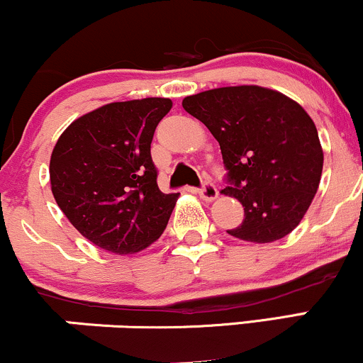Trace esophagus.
<instances>
[{
    "mask_svg": "<svg viewBox=\"0 0 363 363\" xmlns=\"http://www.w3.org/2000/svg\"><path fill=\"white\" fill-rule=\"evenodd\" d=\"M198 194L201 196L205 201H213L216 196H218V189H216V186L211 181H205L203 186L198 189Z\"/></svg>",
    "mask_w": 363,
    "mask_h": 363,
    "instance_id": "34e87169",
    "label": "esophagus"
}]
</instances>
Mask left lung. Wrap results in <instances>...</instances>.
<instances>
[{
    "label": "left lung",
    "instance_id": "1",
    "mask_svg": "<svg viewBox=\"0 0 363 363\" xmlns=\"http://www.w3.org/2000/svg\"><path fill=\"white\" fill-rule=\"evenodd\" d=\"M182 107L220 143L223 193L244 206L242 223L227 234L257 244L289 235L311 206L323 172L309 114L280 91L256 85L201 91Z\"/></svg>",
    "mask_w": 363,
    "mask_h": 363
}]
</instances>
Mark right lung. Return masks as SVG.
Instances as JSON below:
<instances>
[{"mask_svg":"<svg viewBox=\"0 0 363 363\" xmlns=\"http://www.w3.org/2000/svg\"><path fill=\"white\" fill-rule=\"evenodd\" d=\"M170 99L112 102L66 128L52 150L54 199L83 237L116 254L155 242L179 193L158 189L150 145Z\"/></svg>","mask_w":363,"mask_h":363,"instance_id":"1","label":"right lung"}]
</instances>
